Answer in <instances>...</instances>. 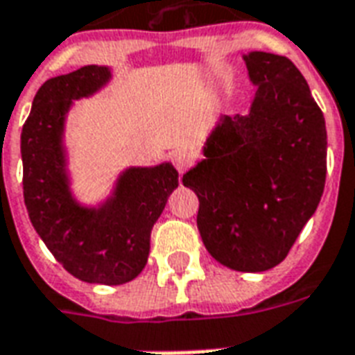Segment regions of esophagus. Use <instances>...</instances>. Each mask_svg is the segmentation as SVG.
Returning <instances> with one entry per match:
<instances>
[{
    "mask_svg": "<svg viewBox=\"0 0 355 355\" xmlns=\"http://www.w3.org/2000/svg\"><path fill=\"white\" fill-rule=\"evenodd\" d=\"M173 164H175L178 173H184V171L193 164V154H191L190 150L173 152Z\"/></svg>",
    "mask_w": 355,
    "mask_h": 355,
    "instance_id": "34e87169",
    "label": "esophagus"
}]
</instances>
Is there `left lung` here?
<instances>
[{"label": "left lung", "mask_w": 355, "mask_h": 355, "mask_svg": "<svg viewBox=\"0 0 355 355\" xmlns=\"http://www.w3.org/2000/svg\"><path fill=\"white\" fill-rule=\"evenodd\" d=\"M258 88L248 114L220 116L182 184L199 199L198 227L218 263L261 272L284 261L316 212L327 131L301 71L286 56L243 54Z\"/></svg>", "instance_id": "obj_1"}]
</instances>
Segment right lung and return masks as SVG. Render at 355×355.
Masks as SVG:
<instances>
[{
  "label": "right lung",
  "mask_w": 355,
  "mask_h": 355,
  "mask_svg": "<svg viewBox=\"0 0 355 355\" xmlns=\"http://www.w3.org/2000/svg\"><path fill=\"white\" fill-rule=\"evenodd\" d=\"M111 80L109 65H84L49 78L33 97L20 152L24 203L52 256L83 282L120 286L144 269L152 227L178 186V173L171 162L130 165L96 205L75 196L65 144L67 116L75 101L92 97Z\"/></svg>",
  "instance_id": "add662e5"
}]
</instances>
